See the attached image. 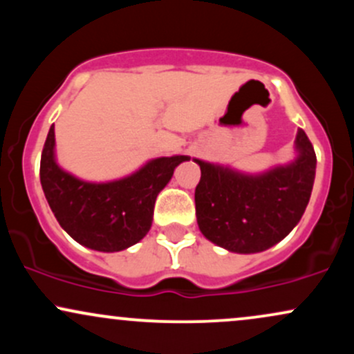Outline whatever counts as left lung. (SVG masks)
Here are the masks:
<instances>
[{
	"label": "left lung",
	"instance_id": "8db88e82",
	"mask_svg": "<svg viewBox=\"0 0 354 354\" xmlns=\"http://www.w3.org/2000/svg\"><path fill=\"white\" fill-rule=\"evenodd\" d=\"M296 148L295 163L259 176L194 160L201 168L194 189L201 233L234 253H258L281 241L301 219L315 183L316 154L303 129Z\"/></svg>",
	"mask_w": 354,
	"mask_h": 354
}]
</instances>
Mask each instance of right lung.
<instances>
[{
  "label": "right lung",
  "mask_w": 354,
  "mask_h": 354,
  "mask_svg": "<svg viewBox=\"0 0 354 354\" xmlns=\"http://www.w3.org/2000/svg\"><path fill=\"white\" fill-rule=\"evenodd\" d=\"M55 126L44 141L39 178L48 205L61 228L80 245L96 251H121L146 236L158 193L188 156L158 158L124 180L93 185L76 180L56 165Z\"/></svg>",
  "instance_id": "right-lung-1"
}]
</instances>
